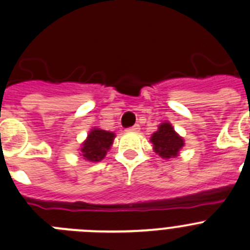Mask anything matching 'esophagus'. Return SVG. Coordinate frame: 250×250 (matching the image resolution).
<instances>
[{
    "instance_id": "1",
    "label": "esophagus",
    "mask_w": 250,
    "mask_h": 250,
    "mask_svg": "<svg viewBox=\"0 0 250 250\" xmlns=\"http://www.w3.org/2000/svg\"><path fill=\"white\" fill-rule=\"evenodd\" d=\"M139 130H140V126H139L138 124H136V125H134V126H131V127H129V129H126V131H129V132H138Z\"/></svg>"
}]
</instances>
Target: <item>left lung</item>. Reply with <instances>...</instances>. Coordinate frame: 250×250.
Instances as JSON below:
<instances>
[{
  "instance_id": "left-lung-1",
  "label": "left lung",
  "mask_w": 250,
  "mask_h": 250,
  "mask_svg": "<svg viewBox=\"0 0 250 250\" xmlns=\"http://www.w3.org/2000/svg\"><path fill=\"white\" fill-rule=\"evenodd\" d=\"M150 141L152 143L154 151L163 159L175 158L184 146V139L176 134L171 124L167 121L159 125L158 131L152 134Z\"/></svg>"
}]
</instances>
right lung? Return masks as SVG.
Listing matches in <instances>:
<instances>
[{"label":"right lung","mask_w":250,"mask_h":250,"mask_svg":"<svg viewBox=\"0 0 250 250\" xmlns=\"http://www.w3.org/2000/svg\"><path fill=\"white\" fill-rule=\"evenodd\" d=\"M114 139V132L94 127L89 132L86 140L83 143V146L80 149L81 156L85 160L92 161V163H98V161L103 160L105 158L106 152L109 151V149L111 147Z\"/></svg>","instance_id":"obj_1"}]
</instances>
